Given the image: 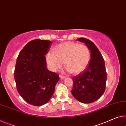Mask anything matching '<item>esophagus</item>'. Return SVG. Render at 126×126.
<instances>
[{"label": "esophagus", "mask_w": 126, "mask_h": 126, "mask_svg": "<svg viewBox=\"0 0 126 126\" xmlns=\"http://www.w3.org/2000/svg\"><path fill=\"white\" fill-rule=\"evenodd\" d=\"M65 78L66 77L64 76H63V75H60V78L61 79H65Z\"/></svg>", "instance_id": "1"}]
</instances>
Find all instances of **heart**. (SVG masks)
I'll return each mask as SVG.
<instances>
[{
  "mask_svg": "<svg viewBox=\"0 0 126 126\" xmlns=\"http://www.w3.org/2000/svg\"><path fill=\"white\" fill-rule=\"evenodd\" d=\"M46 59L52 71L59 70L65 62L67 71L78 74L87 67L90 61V52L86 46L66 42L57 46L55 52H48Z\"/></svg>",
  "mask_w": 126,
  "mask_h": 126,
  "instance_id": "obj_1",
  "label": "heart"
}]
</instances>
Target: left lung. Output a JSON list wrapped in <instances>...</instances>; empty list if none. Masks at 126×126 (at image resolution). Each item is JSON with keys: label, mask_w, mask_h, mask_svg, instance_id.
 <instances>
[{"label": "left lung", "mask_w": 126, "mask_h": 126, "mask_svg": "<svg viewBox=\"0 0 126 126\" xmlns=\"http://www.w3.org/2000/svg\"><path fill=\"white\" fill-rule=\"evenodd\" d=\"M78 40L88 47L91 59L86 70L73 78L71 93L79 102L89 104L97 100L105 91L106 82L105 61L92 41L84 38H79Z\"/></svg>", "instance_id": "1"}]
</instances>
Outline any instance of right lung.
Wrapping results in <instances>:
<instances>
[{
	"label": "right lung",
	"mask_w": 126,
	"mask_h": 126,
	"mask_svg": "<svg viewBox=\"0 0 126 126\" xmlns=\"http://www.w3.org/2000/svg\"><path fill=\"white\" fill-rule=\"evenodd\" d=\"M50 40L35 39L27 43L17 57L15 79L17 91L28 103L42 106L53 95L59 75L47 69L45 55Z\"/></svg>",
	"instance_id": "1"
}]
</instances>
